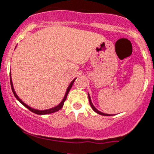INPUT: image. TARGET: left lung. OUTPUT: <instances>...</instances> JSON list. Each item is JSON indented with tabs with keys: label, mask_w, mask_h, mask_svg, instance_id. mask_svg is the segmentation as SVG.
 Masks as SVG:
<instances>
[{
	"label": "left lung",
	"mask_w": 154,
	"mask_h": 154,
	"mask_svg": "<svg viewBox=\"0 0 154 154\" xmlns=\"http://www.w3.org/2000/svg\"><path fill=\"white\" fill-rule=\"evenodd\" d=\"M88 97H89V102H90V105L91 106L92 109H93L94 112H96V113H97V114H99V115H101V116H112V115H109V114H105V113H103V112H100V111L97 110V109H96L95 107L94 106L93 104H92L91 102V97H90V95H89V94H88Z\"/></svg>",
	"instance_id": "obj_1"
}]
</instances>
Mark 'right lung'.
<instances>
[{
	"label": "right lung",
	"mask_w": 154,
	"mask_h": 154,
	"mask_svg": "<svg viewBox=\"0 0 154 154\" xmlns=\"http://www.w3.org/2000/svg\"><path fill=\"white\" fill-rule=\"evenodd\" d=\"M74 81H75V79L73 80V81H72L70 84H69V85L68 86L67 88V90H66V94H65V96H64L63 99V101H61L60 104H59L57 106L54 107V108H52V109H46V110H37V109H32V108H31V107H29V105H27L26 104H25V103L23 102V101H21V99H20L19 97H18V96L16 94V92L14 91V87H13V84H12V81H11V77H10V82H11V90H12L13 91V94H14V97L17 98V100H18V101H19L20 103H21L22 105H24L25 107H26L28 109H29V110L31 111V112H32L33 113H35V114L37 115H47V114H50V113H53V112H58L59 110H60L61 109L63 108V104H64V101H66V97H67V94L68 93H69V90L71 89L72 86H73V83H74Z\"/></svg>",
	"instance_id": "add662e5"
}]
</instances>
